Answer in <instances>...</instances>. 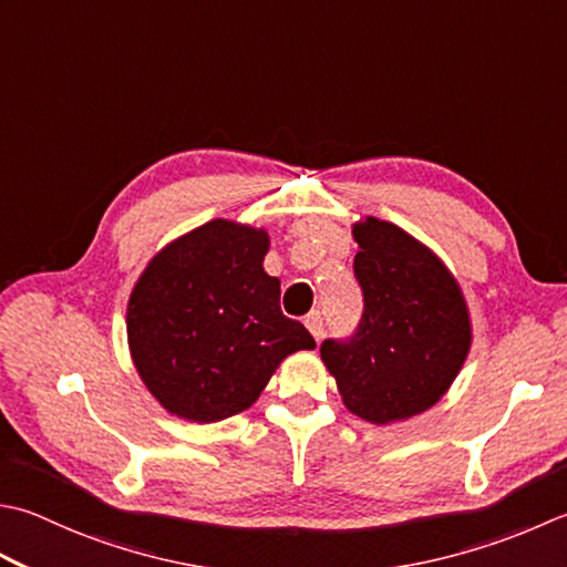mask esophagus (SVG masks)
Instances as JSON below:
<instances>
[{
    "label": "esophagus",
    "instance_id": "34e87169",
    "mask_svg": "<svg viewBox=\"0 0 567 567\" xmlns=\"http://www.w3.org/2000/svg\"><path fill=\"white\" fill-rule=\"evenodd\" d=\"M305 324H307L309 331H312V337H315L317 343H319L321 339H324V321H321V315H319V312H309V315L305 317Z\"/></svg>",
    "mask_w": 567,
    "mask_h": 567
}]
</instances>
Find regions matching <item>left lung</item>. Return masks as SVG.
<instances>
[{
  "label": "left lung",
  "instance_id": "1",
  "mask_svg": "<svg viewBox=\"0 0 567 567\" xmlns=\"http://www.w3.org/2000/svg\"><path fill=\"white\" fill-rule=\"evenodd\" d=\"M353 240L363 317L353 337L324 339L321 361L353 415L388 425L447 393L472 347L470 312L445 262L403 228L369 216Z\"/></svg>",
  "mask_w": 567,
  "mask_h": 567
}]
</instances>
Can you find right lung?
<instances>
[{"instance_id": "1", "label": "right lung", "mask_w": 567, "mask_h": 567, "mask_svg": "<svg viewBox=\"0 0 567 567\" xmlns=\"http://www.w3.org/2000/svg\"><path fill=\"white\" fill-rule=\"evenodd\" d=\"M262 228L208 220L150 260L127 302V341L150 393L192 423L250 408L285 357L315 349L262 268Z\"/></svg>"}]
</instances>
